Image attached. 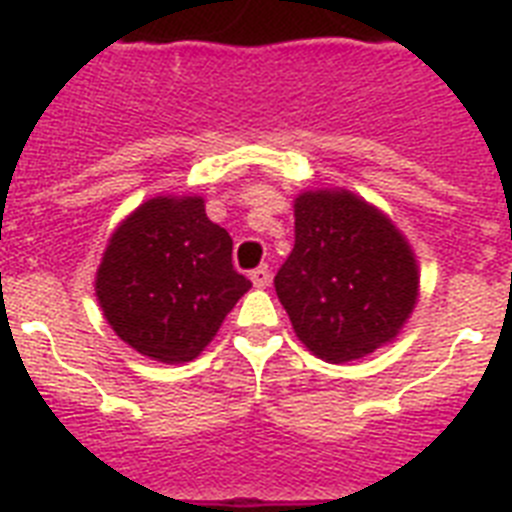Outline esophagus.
I'll return each mask as SVG.
<instances>
[{"label": "esophagus", "mask_w": 512, "mask_h": 512, "mask_svg": "<svg viewBox=\"0 0 512 512\" xmlns=\"http://www.w3.org/2000/svg\"><path fill=\"white\" fill-rule=\"evenodd\" d=\"M249 279H252V284H255L257 289H263L271 284V268L268 265H257L255 271L249 273Z\"/></svg>", "instance_id": "esophagus-1"}]
</instances>
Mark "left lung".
I'll list each match as a JSON object with an SVG mask.
<instances>
[{
  "label": "left lung",
  "mask_w": 512,
  "mask_h": 512,
  "mask_svg": "<svg viewBox=\"0 0 512 512\" xmlns=\"http://www.w3.org/2000/svg\"><path fill=\"white\" fill-rule=\"evenodd\" d=\"M417 265L396 225L348 191L295 201V247L273 279L305 348L332 364L398 335L417 303Z\"/></svg>",
  "instance_id": "8db88e82"
}]
</instances>
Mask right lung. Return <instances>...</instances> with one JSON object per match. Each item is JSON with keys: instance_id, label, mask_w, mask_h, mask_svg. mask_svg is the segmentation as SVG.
I'll list each match as a JSON object with an SVG mask.
<instances>
[{"instance_id": "add662e5", "label": "right lung", "mask_w": 512, "mask_h": 512, "mask_svg": "<svg viewBox=\"0 0 512 512\" xmlns=\"http://www.w3.org/2000/svg\"><path fill=\"white\" fill-rule=\"evenodd\" d=\"M231 255L233 239L204 215L201 199L146 201L111 236L95 281L100 308L143 356L191 361L252 287Z\"/></svg>"}]
</instances>
